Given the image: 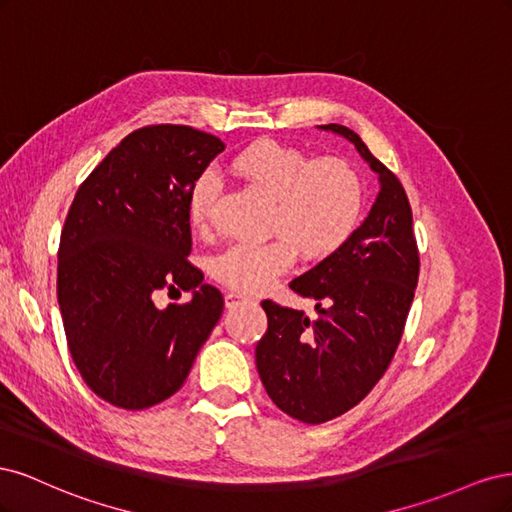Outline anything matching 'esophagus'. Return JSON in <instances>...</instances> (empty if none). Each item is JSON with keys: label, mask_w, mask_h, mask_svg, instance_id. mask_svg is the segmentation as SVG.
<instances>
[{"label": "esophagus", "mask_w": 512, "mask_h": 512, "mask_svg": "<svg viewBox=\"0 0 512 512\" xmlns=\"http://www.w3.org/2000/svg\"><path fill=\"white\" fill-rule=\"evenodd\" d=\"M245 301V297H241V294H235V292H228L226 297H224V305L228 307V309H232V307H237L239 303H243Z\"/></svg>", "instance_id": "34e87169"}]
</instances>
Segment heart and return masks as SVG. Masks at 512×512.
Wrapping results in <instances>:
<instances>
[{
	"instance_id": "obj_1",
	"label": "heart",
	"mask_w": 512,
	"mask_h": 512,
	"mask_svg": "<svg viewBox=\"0 0 512 512\" xmlns=\"http://www.w3.org/2000/svg\"><path fill=\"white\" fill-rule=\"evenodd\" d=\"M230 170L271 200L265 243H232L211 260L220 284L256 294L275 284L297 260L335 254L359 226L363 213V179L348 160L309 158L299 147L258 141L237 153ZM220 181L207 173L190 192L188 213L196 228H207Z\"/></svg>"
}]
</instances>
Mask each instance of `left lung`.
<instances>
[{
	"instance_id": "left-lung-1",
	"label": "left lung",
	"mask_w": 512,
	"mask_h": 512,
	"mask_svg": "<svg viewBox=\"0 0 512 512\" xmlns=\"http://www.w3.org/2000/svg\"><path fill=\"white\" fill-rule=\"evenodd\" d=\"M348 141L380 177L365 222L290 288L316 299L318 318L262 301L269 327L256 367L273 404L301 423L342 416L374 389L391 365L418 282V247L404 185L361 136L339 123L320 126Z\"/></svg>"
}]
</instances>
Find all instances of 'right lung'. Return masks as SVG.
Returning <instances> with one entry per match:
<instances>
[{"instance_id": "1", "label": "right lung", "mask_w": 512, "mask_h": 512, "mask_svg": "<svg viewBox=\"0 0 512 512\" xmlns=\"http://www.w3.org/2000/svg\"><path fill=\"white\" fill-rule=\"evenodd\" d=\"M218 136L190 126L134 130L76 190L61 228L57 301L72 361L111 406L145 410L175 395L218 324L224 297L188 260V200ZM192 289L158 310V289Z\"/></svg>"}]
</instances>
